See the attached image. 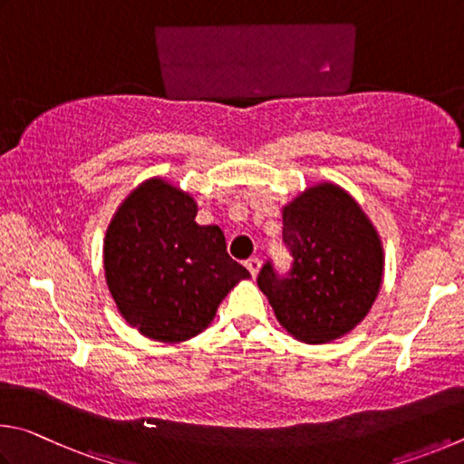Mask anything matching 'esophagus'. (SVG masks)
Masks as SVG:
<instances>
[{"label":"esophagus","instance_id":"34e87169","mask_svg":"<svg viewBox=\"0 0 464 464\" xmlns=\"http://www.w3.org/2000/svg\"><path fill=\"white\" fill-rule=\"evenodd\" d=\"M245 266L250 271V275H253V277H256L258 269H261V261H258V256H250V258H246V261H245Z\"/></svg>","mask_w":464,"mask_h":464}]
</instances>
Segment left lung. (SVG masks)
Here are the masks:
<instances>
[{
	"mask_svg": "<svg viewBox=\"0 0 464 464\" xmlns=\"http://www.w3.org/2000/svg\"><path fill=\"white\" fill-rule=\"evenodd\" d=\"M287 273L269 258L256 283L281 326L307 344L336 340L359 324L379 294L383 250L367 216L332 183L315 185L283 209Z\"/></svg>",
	"mask_w": 464,
	"mask_h": 464,
	"instance_id": "8db88e82",
	"label": "left lung"
}]
</instances>
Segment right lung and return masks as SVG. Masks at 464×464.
<instances>
[{
	"label": "right lung",
	"instance_id": "1",
	"mask_svg": "<svg viewBox=\"0 0 464 464\" xmlns=\"http://www.w3.org/2000/svg\"><path fill=\"white\" fill-rule=\"evenodd\" d=\"M191 195L150 179L128 195L105 234L103 269L120 314L140 334L183 343L209 326L245 266L218 226L195 224Z\"/></svg>",
	"mask_w": 464,
	"mask_h": 464
}]
</instances>
